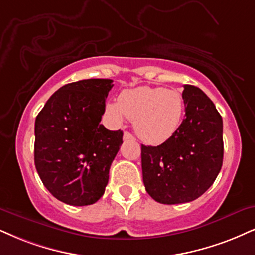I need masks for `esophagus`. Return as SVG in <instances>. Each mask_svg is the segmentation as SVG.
Listing matches in <instances>:
<instances>
[{"label":"esophagus","instance_id":"obj_1","mask_svg":"<svg viewBox=\"0 0 255 255\" xmlns=\"http://www.w3.org/2000/svg\"><path fill=\"white\" fill-rule=\"evenodd\" d=\"M123 138H124V140H133L134 139V137L130 132H124V136H123Z\"/></svg>","mask_w":255,"mask_h":255}]
</instances>
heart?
Returning <instances> with one entry per match:
<instances>
[{"label": "heart", "instance_id": "b5f03b06", "mask_svg": "<svg viewBox=\"0 0 255 255\" xmlns=\"http://www.w3.org/2000/svg\"><path fill=\"white\" fill-rule=\"evenodd\" d=\"M113 121L125 117L133 121L137 136L147 144H161L174 136L184 116V100L180 92L163 87L139 86L123 91L117 102L106 104Z\"/></svg>", "mask_w": 255, "mask_h": 255}]
</instances>
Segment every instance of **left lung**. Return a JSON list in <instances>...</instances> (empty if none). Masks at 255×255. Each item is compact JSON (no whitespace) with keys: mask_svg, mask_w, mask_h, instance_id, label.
I'll use <instances>...</instances> for the list:
<instances>
[{"mask_svg":"<svg viewBox=\"0 0 255 255\" xmlns=\"http://www.w3.org/2000/svg\"><path fill=\"white\" fill-rule=\"evenodd\" d=\"M185 117L174 136L158 146L142 144L143 182L164 204L196 200L209 189L224 161L222 117L199 87L184 85Z\"/></svg>","mask_w":255,"mask_h":255,"instance_id":"left-lung-1","label":"left lung"}]
</instances>
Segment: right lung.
Masks as SVG:
<instances>
[{
	"label": "right lung",
	"instance_id": "obj_1",
	"mask_svg": "<svg viewBox=\"0 0 255 255\" xmlns=\"http://www.w3.org/2000/svg\"><path fill=\"white\" fill-rule=\"evenodd\" d=\"M111 79L65 85L47 100L35 119L34 162L55 199L89 206L103 196L123 131L100 124Z\"/></svg>",
	"mask_w": 255,
	"mask_h": 255
}]
</instances>
